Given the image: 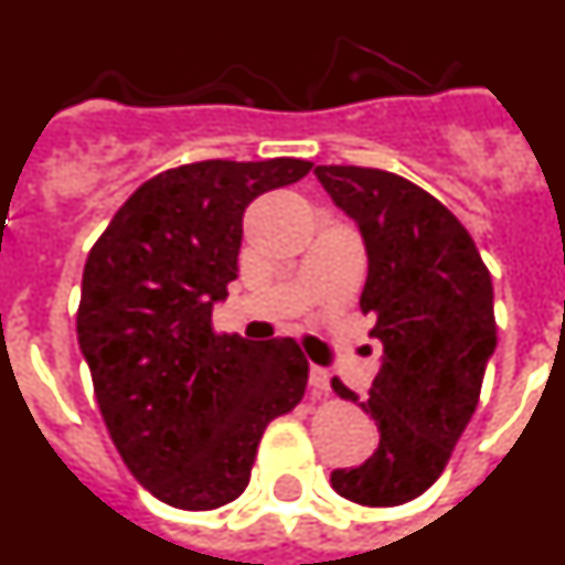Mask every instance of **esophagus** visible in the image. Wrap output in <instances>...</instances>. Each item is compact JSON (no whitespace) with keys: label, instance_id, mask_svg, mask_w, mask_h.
Instances as JSON below:
<instances>
[{"label":"esophagus","instance_id":"1","mask_svg":"<svg viewBox=\"0 0 565 565\" xmlns=\"http://www.w3.org/2000/svg\"><path fill=\"white\" fill-rule=\"evenodd\" d=\"M308 382H311L313 393H326L328 384H331V376H328V371H322V367H311V376H308Z\"/></svg>","mask_w":565,"mask_h":565}]
</instances>
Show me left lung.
<instances>
[{
  "label": "left lung",
  "mask_w": 565,
  "mask_h": 565,
  "mask_svg": "<svg viewBox=\"0 0 565 565\" xmlns=\"http://www.w3.org/2000/svg\"><path fill=\"white\" fill-rule=\"evenodd\" d=\"M319 183L359 223L367 282L359 308L376 317L382 371L371 396L331 387L379 424V447L331 487L362 507H402L438 481L478 407L498 344L492 277L463 223L402 174L317 167Z\"/></svg>",
  "instance_id": "obj_1"
}]
</instances>
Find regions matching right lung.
I'll list each match as a JSON object with an SVG mask.
<instances>
[{"instance_id":"obj_1","label":"right lung","mask_w":565,"mask_h":565,"mask_svg":"<svg viewBox=\"0 0 565 565\" xmlns=\"http://www.w3.org/2000/svg\"><path fill=\"white\" fill-rule=\"evenodd\" d=\"M311 161H198L135 189L82 279L76 331L98 411L135 481L206 512L243 495L259 438L302 402L308 359L291 337L246 342L212 328L237 277L243 212Z\"/></svg>"}]
</instances>
